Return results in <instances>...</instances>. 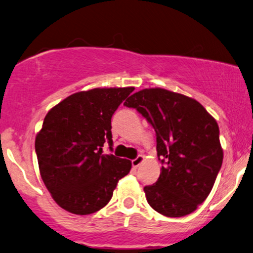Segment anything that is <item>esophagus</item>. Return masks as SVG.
<instances>
[{"label":"esophagus","instance_id":"obj_1","mask_svg":"<svg viewBox=\"0 0 253 253\" xmlns=\"http://www.w3.org/2000/svg\"><path fill=\"white\" fill-rule=\"evenodd\" d=\"M144 161V157L143 155H138L137 158L136 159H134V160L131 161V164H132V167H134V169H137L138 166H140V165L143 163Z\"/></svg>","mask_w":253,"mask_h":253}]
</instances>
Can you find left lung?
Here are the masks:
<instances>
[{"label": "left lung", "mask_w": 253, "mask_h": 253, "mask_svg": "<svg viewBox=\"0 0 253 253\" xmlns=\"http://www.w3.org/2000/svg\"><path fill=\"white\" fill-rule=\"evenodd\" d=\"M124 105L134 107L157 132L160 177L144 194L169 217L191 214L211 194L223 160L215 118L195 99L164 88L138 90Z\"/></svg>", "instance_id": "obj_1"}]
</instances>
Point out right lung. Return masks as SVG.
Segmentation results:
<instances>
[{
    "label": "right lung",
    "instance_id": "add662e5",
    "mask_svg": "<svg viewBox=\"0 0 253 253\" xmlns=\"http://www.w3.org/2000/svg\"><path fill=\"white\" fill-rule=\"evenodd\" d=\"M134 87L74 93L52 107L36 136L39 172L51 197L64 211L88 215L111 200L131 161L103 154L112 150L111 117Z\"/></svg>",
    "mask_w": 253,
    "mask_h": 253
}]
</instances>
